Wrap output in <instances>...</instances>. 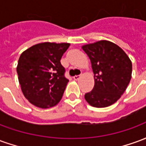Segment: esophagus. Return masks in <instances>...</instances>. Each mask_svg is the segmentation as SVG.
Wrapping results in <instances>:
<instances>
[{"label":"esophagus","instance_id":"obj_1","mask_svg":"<svg viewBox=\"0 0 146 146\" xmlns=\"http://www.w3.org/2000/svg\"><path fill=\"white\" fill-rule=\"evenodd\" d=\"M80 78V75H76V76H73V79H74V80H78Z\"/></svg>","mask_w":146,"mask_h":146}]
</instances>
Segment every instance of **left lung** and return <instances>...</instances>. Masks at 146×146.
Wrapping results in <instances>:
<instances>
[{
    "instance_id": "1",
    "label": "left lung",
    "mask_w": 146,
    "mask_h": 146,
    "mask_svg": "<svg viewBox=\"0 0 146 146\" xmlns=\"http://www.w3.org/2000/svg\"><path fill=\"white\" fill-rule=\"evenodd\" d=\"M82 49L90 58L95 74L94 88L86 93L85 100L96 108L114 104L131 79V61L122 48L109 40L83 45Z\"/></svg>"
}]
</instances>
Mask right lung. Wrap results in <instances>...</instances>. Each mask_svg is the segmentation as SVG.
I'll return each instance as SVG.
<instances>
[{"label": "right lung", "instance_id": "right-lung-1", "mask_svg": "<svg viewBox=\"0 0 146 146\" xmlns=\"http://www.w3.org/2000/svg\"><path fill=\"white\" fill-rule=\"evenodd\" d=\"M70 44L44 42L21 54L16 68L21 90L28 101L42 109L60 102L69 80L61 58Z\"/></svg>", "mask_w": 146, "mask_h": 146}]
</instances>
